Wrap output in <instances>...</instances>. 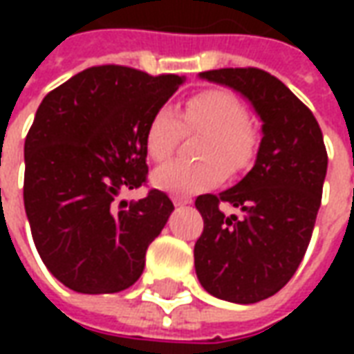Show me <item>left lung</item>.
<instances>
[{"mask_svg": "<svg viewBox=\"0 0 354 354\" xmlns=\"http://www.w3.org/2000/svg\"><path fill=\"white\" fill-rule=\"evenodd\" d=\"M169 75L93 66L43 98L24 142V207L50 273L81 294L131 288L170 212L167 193L117 203L147 184V136Z\"/></svg>", "mask_w": 354, "mask_h": 354, "instance_id": "1", "label": "left lung"}]
</instances>
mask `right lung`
<instances>
[{
  "label": "right lung",
  "instance_id": "right-lung-1",
  "mask_svg": "<svg viewBox=\"0 0 354 354\" xmlns=\"http://www.w3.org/2000/svg\"><path fill=\"white\" fill-rule=\"evenodd\" d=\"M201 77L245 94L263 121V138L237 185L195 201L205 222L195 271L208 294L258 304L274 296L304 260L322 201L326 147L309 108L271 73L222 68Z\"/></svg>",
  "mask_w": 354,
  "mask_h": 354
}]
</instances>
